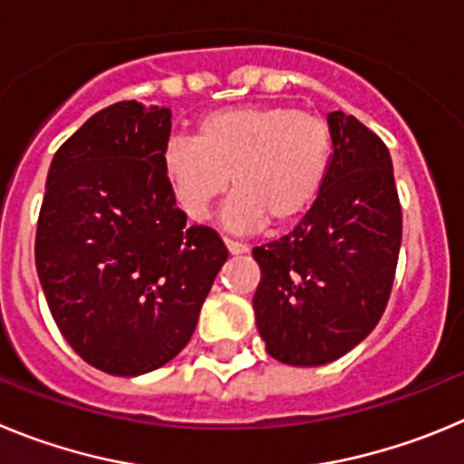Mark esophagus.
<instances>
[{
    "label": "esophagus",
    "instance_id": "esophagus-1",
    "mask_svg": "<svg viewBox=\"0 0 464 464\" xmlns=\"http://www.w3.org/2000/svg\"><path fill=\"white\" fill-rule=\"evenodd\" d=\"M227 249L231 254H247L249 252V247L247 245H245V242H236V240H231V237H227Z\"/></svg>",
    "mask_w": 464,
    "mask_h": 464
}]
</instances>
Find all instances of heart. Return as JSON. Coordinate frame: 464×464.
<instances>
[{"mask_svg": "<svg viewBox=\"0 0 464 464\" xmlns=\"http://www.w3.org/2000/svg\"><path fill=\"white\" fill-rule=\"evenodd\" d=\"M333 164V131L321 115L289 106H233L203 115L196 136L175 133L161 173L189 219L206 222L233 187L224 212L233 231L295 222L319 198Z\"/></svg>", "mask_w": 464, "mask_h": 464, "instance_id": "obj_1", "label": "heart"}]
</instances>
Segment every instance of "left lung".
Masks as SVG:
<instances>
[{
    "instance_id": "obj_1",
    "label": "left lung",
    "mask_w": 464,
    "mask_h": 464,
    "mask_svg": "<svg viewBox=\"0 0 464 464\" xmlns=\"http://www.w3.org/2000/svg\"><path fill=\"white\" fill-rule=\"evenodd\" d=\"M333 164L298 227L254 247V294L266 352L286 365L337 361L374 331L386 310L402 242L393 161L353 115H328Z\"/></svg>"
}]
</instances>
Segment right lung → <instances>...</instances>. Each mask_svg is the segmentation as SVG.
I'll use <instances>...</instances> for the list:
<instances>
[{
    "instance_id": "right-lung-1",
    "label": "right lung",
    "mask_w": 464,
    "mask_h": 464,
    "mask_svg": "<svg viewBox=\"0 0 464 464\" xmlns=\"http://www.w3.org/2000/svg\"><path fill=\"white\" fill-rule=\"evenodd\" d=\"M169 108L118 102L55 152L36 227V270L73 352L136 377L187 346L228 249L187 227L161 173Z\"/></svg>"
}]
</instances>
